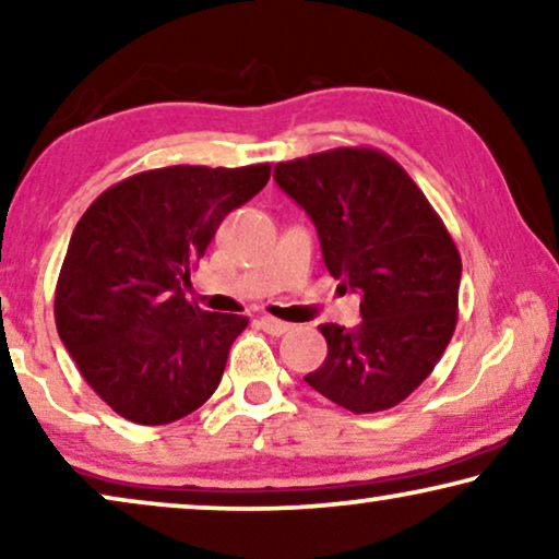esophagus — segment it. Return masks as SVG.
<instances>
[{"label": "esophagus", "mask_w": 559, "mask_h": 559, "mask_svg": "<svg viewBox=\"0 0 559 559\" xmlns=\"http://www.w3.org/2000/svg\"><path fill=\"white\" fill-rule=\"evenodd\" d=\"M259 325H262L270 335H285L287 331H293V325L285 323V320H277V318H270V316H264L262 320H259Z\"/></svg>", "instance_id": "obj_1"}]
</instances>
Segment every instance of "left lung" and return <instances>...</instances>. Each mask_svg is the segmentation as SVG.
Masks as SVG:
<instances>
[{"label":"left lung","mask_w":559,"mask_h":559,"mask_svg":"<svg viewBox=\"0 0 559 559\" xmlns=\"http://www.w3.org/2000/svg\"><path fill=\"white\" fill-rule=\"evenodd\" d=\"M274 180L316 224L323 262L361 295V323H323L328 356L305 381L356 415L407 400L457 323L461 254L400 163L338 147L274 165Z\"/></svg>","instance_id":"8db88e82"}]
</instances>
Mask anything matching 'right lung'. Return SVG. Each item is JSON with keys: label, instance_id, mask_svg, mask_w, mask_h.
Wrapping results in <instances>:
<instances>
[{"label": "right lung", "instance_id": "1", "mask_svg": "<svg viewBox=\"0 0 559 559\" xmlns=\"http://www.w3.org/2000/svg\"><path fill=\"white\" fill-rule=\"evenodd\" d=\"M270 165H173L104 190L73 228L56 287L58 335L88 386L129 423L167 425L216 392L249 320L180 285Z\"/></svg>", "mask_w": 559, "mask_h": 559}]
</instances>
